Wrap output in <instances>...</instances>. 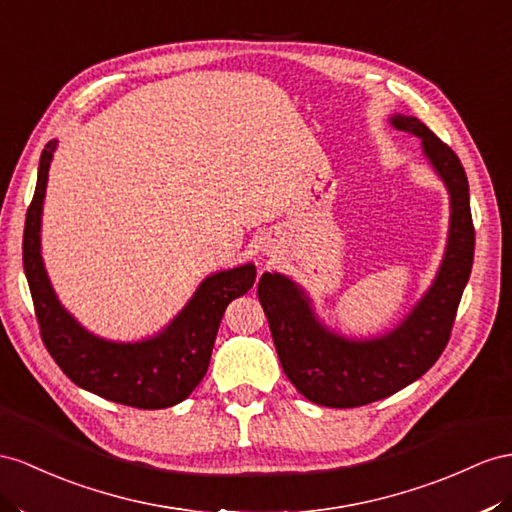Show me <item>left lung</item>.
<instances>
[{
	"mask_svg": "<svg viewBox=\"0 0 512 512\" xmlns=\"http://www.w3.org/2000/svg\"><path fill=\"white\" fill-rule=\"evenodd\" d=\"M391 125L422 138L424 155L448 186L452 203L443 264L417 307L391 333L352 342L326 331L313 316L305 292L283 274L266 272L257 287L285 376L307 400L331 409L383 400L437 363L450 342L456 309L474 264L476 231L461 160L419 119L396 114Z\"/></svg>",
	"mask_w": 512,
	"mask_h": 512,
	"instance_id": "obj_1",
	"label": "left lung"
}]
</instances>
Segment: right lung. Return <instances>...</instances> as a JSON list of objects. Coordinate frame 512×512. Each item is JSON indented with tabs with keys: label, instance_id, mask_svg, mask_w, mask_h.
<instances>
[{
	"label": "right lung",
	"instance_id": "add662e5",
	"mask_svg": "<svg viewBox=\"0 0 512 512\" xmlns=\"http://www.w3.org/2000/svg\"><path fill=\"white\" fill-rule=\"evenodd\" d=\"M54 151L56 140H51L38 164L23 231V268L47 352L77 387L106 400L134 409H166L186 400L209 368L225 309L253 287L255 266L246 264L207 277L170 326L144 342L114 344L90 335L58 303L41 257V214Z\"/></svg>",
	"mask_w": 512,
	"mask_h": 512
}]
</instances>
